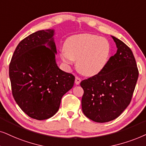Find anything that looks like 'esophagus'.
<instances>
[{"label":"esophagus","mask_w":146,"mask_h":146,"mask_svg":"<svg viewBox=\"0 0 146 146\" xmlns=\"http://www.w3.org/2000/svg\"><path fill=\"white\" fill-rule=\"evenodd\" d=\"M81 81V79L79 78V77H75V84H76V85H79V83H80Z\"/></svg>","instance_id":"obj_1"}]
</instances>
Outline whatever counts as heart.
<instances>
[{"label": "heart", "mask_w": 146, "mask_h": 146, "mask_svg": "<svg viewBox=\"0 0 146 146\" xmlns=\"http://www.w3.org/2000/svg\"><path fill=\"white\" fill-rule=\"evenodd\" d=\"M61 58L67 65L77 61V69L87 76H94L106 67L110 59L111 46L106 38L91 34L70 36L65 40Z\"/></svg>", "instance_id": "1"}]
</instances>
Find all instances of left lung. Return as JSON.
Segmentation results:
<instances>
[{"instance_id": "1", "label": "left lung", "mask_w": 146, "mask_h": 146, "mask_svg": "<svg viewBox=\"0 0 146 146\" xmlns=\"http://www.w3.org/2000/svg\"><path fill=\"white\" fill-rule=\"evenodd\" d=\"M117 47L104 69L81 81L84 91L81 106L83 113L93 121L105 123L121 115L131 102L139 71L131 50L112 36Z\"/></svg>"}]
</instances>
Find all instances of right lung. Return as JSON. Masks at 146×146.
<instances>
[{
    "mask_svg": "<svg viewBox=\"0 0 146 146\" xmlns=\"http://www.w3.org/2000/svg\"><path fill=\"white\" fill-rule=\"evenodd\" d=\"M53 35L54 31L48 29L27 36L17 45L9 65L15 102L27 115L37 120L55 115L62 97L75 82L74 75L56 63Z\"/></svg>",
    "mask_w": 146,
    "mask_h": 146,
    "instance_id": "right-lung-1",
    "label": "right lung"
}]
</instances>
